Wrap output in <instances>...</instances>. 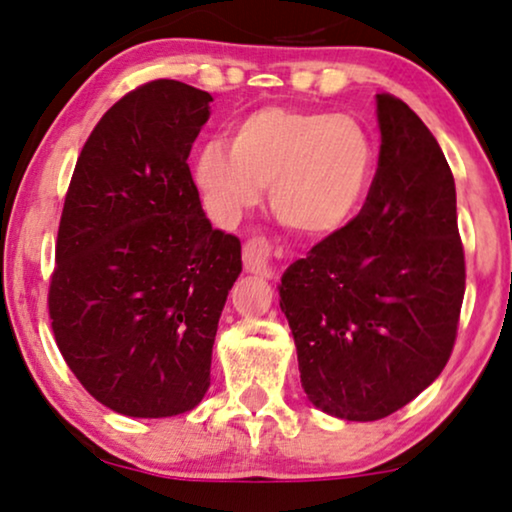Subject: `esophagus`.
<instances>
[{"mask_svg":"<svg viewBox=\"0 0 512 512\" xmlns=\"http://www.w3.org/2000/svg\"><path fill=\"white\" fill-rule=\"evenodd\" d=\"M272 256H275V251H272V244L265 237H254L242 249L244 268H247V272H254V275H272Z\"/></svg>","mask_w":512,"mask_h":512,"instance_id":"34e87169","label":"esophagus"}]
</instances>
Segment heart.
Wrapping results in <instances>:
<instances>
[{"label": "heart", "instance_id": "b5f03b06", "mask_svg": "<svg viewBox=\"0 0 512 512\" xmlns=\"http://www.w3.org/2000/svg\"><path fill=\"white\" fill-rule=\"evenodd\" d=\"M374 145L355 117L268 105L232 126L230 145L199 150L195 181L218 223L230 225L261 199L303 235H329L353 218L369 188Z\"/></svg>", "mask_w": 512, "mask_h": 512}]
</instances>
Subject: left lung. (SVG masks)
I'll list each match as a JSON object with an SVG mask.
<instances>
[{
	"mask_svg": "<svg viewBox=\"0 0 512 512\" xmlns=\"http://www.w3.org/2000/svg\"><path fill=\"white\" fill-rule=\"evenodd\" d=\"M381 152L367 202L282 275L301 386L317 409L378 421L426 390L454 350L466 294L456 185L421 117L376 94Z\"/></svg>",
	"mask_w": 512,
	"mask_h": 512,
	"instance_id": "8db88e82",
	"label": "left lung"
}]
</instances>
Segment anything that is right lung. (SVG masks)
Masks as SVG:
<instances>
[{"label": "right lung", "mask_w": 512, "mask_h": 512, "mask_svg": "<svg viewBox=\"0 0 512 512\" xmlns=\"http://www.w3.org/2000/svg\"><path fill=\"white\" fill-rule=\"evenodd\" d=\"M209 103L176 79L129 91L86 138L65 195L51 329L86 393L124 416L202 402L242 272L240 240L211 228L188 167Z\"/></svg>", "instance_id": "right-lung-1"}]
</instances>
